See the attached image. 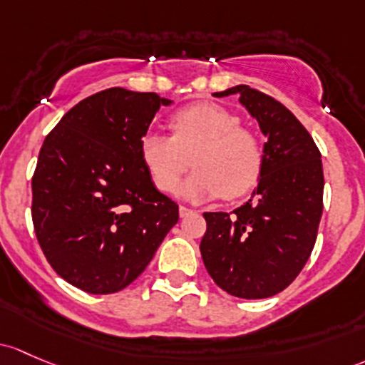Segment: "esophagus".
Listing matches in <instances>:
<instances>
[{"label": "esophagus", "mask_w": 365, "mask_h": 365, "mask_svg": "<svg viewBox=\"0 0 365 365\" xmlns=\"http://www.w3.org/2000/svg\"><path fill=\"white\" fill-rule=\"evenodd\" d=\"M180 217H189V215H192V213H195V210H192V208H187V206H180Z\"/></svg>", "instance_id": "34e87169"}]
</instances>
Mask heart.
I'll list each match as a JSON object with an SVG mask.
<instances>
[{
  "instance_id": "obj_1",
  "label": "heart",
  "mask_w": 365,
  "mask_h": 365,
  "mask_svg": "<svg viewBox=\"0 0 365 365\" xmlns=\"http://www.w3.org/2000/svg\"><path fill=\"white\" fill-rule=\"evenodd\" d=\"M171 136L148 133L140 153L153 183L163 192H175L189 168H197L183 185L187 197L224 195L243 197L262 170L259 138L240 118L213 103L189 106L170 120Z\"/></svg>"
}]
</instances>
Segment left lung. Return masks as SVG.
<instances>
[{"label":"left lung","instance_id":"left-lung-1","mask_svg":"<svg viewBox=\"0 0 365 365\" xmlns=\"http://www.w3.org/2000/svg\"><path fill=\"white\" fill-rule=\"evenodd\" d=\"M260 131L262 170L252 199L231 213L206 212L201 255L213 282L234 297L266 299L285 290L312 255L324 212V170L312 134L264 92L236 86Z\"/></svg>","mask_w":365,"mask_h":365}]
</instances>
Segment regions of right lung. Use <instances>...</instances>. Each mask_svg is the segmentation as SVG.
<instances>
[{"label": "right lung", "mask_w": 365, "mask_h": 365, "mask_svg": "<svg viewBox=\"0 0 365 365\" xmlns=\"http://www.w3.org/2000/svg\"><path fill=\"white\" fill-rule=\"evenodd\" d=\"M170 103L122 87L96 92L41 145L31 180L34 232L52 269L83 292L131 285L178 222V205L153 187L140 153Z\"/></svg>", "instance_id": "add662e5"}]
</instances>
